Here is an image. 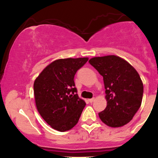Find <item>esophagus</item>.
I'll return each instance as SVG.
<instances>
[{
	"mask_svg": "<svg viewBox=\"0 0 158 158\" xmlns=\"http://www.w3.org/2000/svg\"><path fill=\"white\" fill-rule=\"evenodd\" d=\"M94 100H95V99H94V98H92V99H88V101H89V102H90V103L93 102Z\"/></svg>",
	"mask_w": 158,
	"mask_h": 158,
	"instance_id": "34e87169",
	"label": "esophagus"
}]
</instances>
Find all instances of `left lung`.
<instances>
[{
    "label": "left lung",
    "mask_w": 158,
    "mask_h": 158,
    "mask_svg": "<svg viewBox=\"0 0 158 158\" xmlns=\"http://www.w3.org/2000/svg\"><path fill=\"white\" fill-rule=\"evenodd\" d=\"M89 63L103 77L107 106L99 117L107 126L117 128L131 120L142 102L143 85L137 70L114 55L94 57Z\"/></svg>",
    "instance_id": "1"
}]
</instances>
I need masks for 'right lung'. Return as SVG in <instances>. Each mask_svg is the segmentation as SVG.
Listing matches in <instances>:
<instances>
[{
  "label": "right lung",
  "mask_w": 158,
  "mask_h": 158,
  "mask_svg": "<svg viewBox=\"0 0 158 158\" xmlns=\"http://www.w3.org/2000/svg\"><path fill=\"white\" fill-rule=\"evenodd\" d=\"M88 60V58L58 59L47 66L35 80L33 90L38 111L57 131L73 128L86 105L78 96L74 76Z\"/></svg>",
  "instance_id": "obj_1"
}]
</instances>
